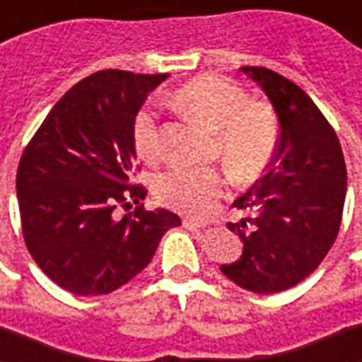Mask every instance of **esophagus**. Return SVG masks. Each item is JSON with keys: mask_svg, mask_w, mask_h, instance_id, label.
<instances>
[{"mask_svg": "<svg viewBox=\"0 0 362 362\" xmlns=\"http://www.w3.org/2000/svg\"><path fill=\"white\" fill-rule=\"evenodd\" d=\"M183 226H185L187 230H203V228H205V223H203V221L191 219V217H185V219H183Z\"/></svg>", "mask_w": 362, "mask_h": 362, "instance_id": "1", "label": "esophagus"}]
</instances>
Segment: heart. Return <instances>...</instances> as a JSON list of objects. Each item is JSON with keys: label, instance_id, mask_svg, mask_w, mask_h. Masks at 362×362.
<instances>
[{"label": "heart", "instance_id": "1", "mask_svg": "<svg viewBox=\"0 0 362 362\" xmlns=\"http://www.w3.org/2000/svg\"><path fill=\"white\" fill-rule=\"evenodd\" d=\"M173 105L216 132L217 151L238 179L257 175L274 157L280 141V122L268 103L247 100V94L226 78L199 76L181 84ZM132 146L145 163L160 159L157 115L141 110L132 122ZM226 175L217 169L175 167L157 177L160 203L187 216H207L223 197Z\"/></svg>", "mask_w": 362, "mask_h": 362}]
</instances>
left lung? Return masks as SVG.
Returning <instances> with one entry per match:
<instances>
[{
	"label": "left lung",
	"instance_id": "8db88e82",
	"mask_svg": "<svg viewBox=\"0 0 362 362\" xmlns=\"http://www.w3.org/2000/svg\"><path fill=\"white\" fill-rule=\"evenodd\" d=\"M242 70L270 98L282 132L270 171L233 203L247 214L228 223L243 242V254L221 272L243 290L272 294L308 278L332 247L346 165L332 124L298 84L264 66Z\"/></svg>",
	"mask_w": 362,
	"mask_h": 362
}]
</instances>
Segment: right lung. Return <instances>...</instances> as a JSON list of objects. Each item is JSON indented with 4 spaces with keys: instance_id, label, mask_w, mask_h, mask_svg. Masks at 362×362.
Returning a JSON list of instances; mask_svg holds the SVG:
<instances>
[{
    "instance_id": "add662e5",
    "label": "right lung",
    "mask_w": 362,
    "mask_h": 362,
    "mask_svg": "<svg viewBox=\"0 0 362 362\" xmlns=\"http://www.w3.org/2000/svg\"><path fill=\"white\" fill-rule=\"evenodd\" d=\"M167 74L100 70L64 94L21 153L16 187L21 231L40 270L78 296L110 294L153 259L165 231L181 226L148 211L134 183L132 122ZM137 207L122 220L119 206Z\"/></svg>"
}]
</instances>
